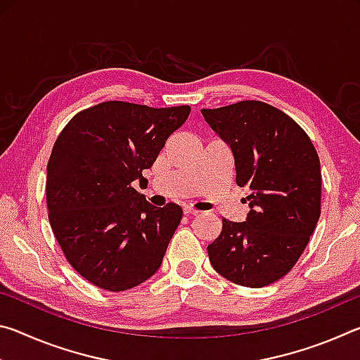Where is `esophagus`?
Segmentation results:
<instances>
[{
	"mask_svg": "<svg viewBox=\"0 0 360 360\" xmlns=\"http://www.w3.org/2000/svg\"><path fill=\"white\" fill-rule=\"evenodd\" d=\"M184 214H187V216H198L200 211L191 208V206H187V208H184Z\"/></svg>",
	"mask_w": 360,
	"mask_h": 360,
	"instance_id": "obj_1",
	"label": "esophagus"
}]
</instances>
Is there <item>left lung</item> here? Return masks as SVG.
<instances>
[{
    "instance_id": "1",
    "label": "left lung",
    "mask_w": 360,
    "mask_h": 360,
    "mask_svg": "<svg viewBox=\"0 0 360 360\" xmlns=\"http://www.w3.org/2000/svg\"><path fill=\"white\" fill-rule=\"evenodd\" d=\"M230 146L235 181L246 187V222L222 219L208 246L214 270L246 288H264L294 268L321 216V163L311 139L281 109L246 100L202 109Z\"/></svg>"
}]
</instances>
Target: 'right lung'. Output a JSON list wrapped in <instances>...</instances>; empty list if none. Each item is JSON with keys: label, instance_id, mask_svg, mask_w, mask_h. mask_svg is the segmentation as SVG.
I'll return each instance as SVG.
<instances>
[{"label": "right lung", "instance_id": "1", "mask_svg": "<svg viewBox=\"0 0 360 360\" xmlns=\"http://www.w3.org/2000/svg\"><path fill=\"white\" fill-rule=\"evenodd\" d=\"M191 106L150 108L103 101L77 112L47 163L49 222L68 264L89 283L122 292L162 265L182 217L179 205L155 208L133 187L155 162Z\"/></svg>", "mask_w": 360, "mask_h": 360}]
</instances>
